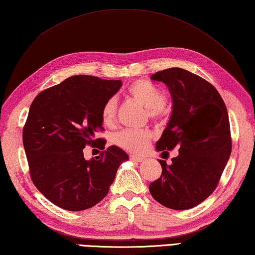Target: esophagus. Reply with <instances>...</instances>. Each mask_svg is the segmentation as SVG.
Segmentation results:
<instances>
[{
  "mask_svg": "<svg viewBox=\"0 0 255 255\" xmlns=\"http://www.w3.org/2000/svg\"><path fill=\"white\" fill-rule=\"evenodd\" d=\"M130 159L132 160V161H134V162H142V161H144V158H142V157H135V155H130Z\"/></svg>",
  "mask_w": 255,
  "mask_h": 255,
  "instance_id": "esophagus-1",
  "label": "esophagus"
}]
</instances>
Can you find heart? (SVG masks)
I'll return each mask as SVG.
<instances>
[{"label":"heart","mask_w":255,"mask_h":255,"mask_svg":"<svg viewBox=\"0 0 255 255\" xmlns=\"http://www.w3.org/2000/svg\"><path fill=\"white\" fill-rule=\"evenodd\" d=\"M128 94L133 100L148 109V114L153 120H162L166 116V94L161 88L155 86L149 80H136L128 87ZM118 101L115 97L107 100L102 109V120L105 125H112L116 118ZM151 140V133L146 128H128L121 131L115 137L116 143L121 148L130 152L140 153L144 151Z\"/></svg>","instance_id":"heart-1"}]
</instances>
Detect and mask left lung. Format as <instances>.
Here are the masks:
<instances>
[{
  "label": "left lung",
  "mask_w": 255,
  "mask_h": 255,
  "mask_svg": "<svg viewBox=\"0 0 255 255\" xmlns=\"http://www.w3.org/2000/svg\"><path fill=\"white\" fill-rule=\"evenodd\" d=\"M151 79L167 85L172 98L170 120L155 149L162 173L151 182L150 194L163 206L184 211L204 202L215 190L232 151L230 120L220 93L207 80L182 68L164 69Z\"/></svg>",
  "instance_id": "1"
}]
</instances>
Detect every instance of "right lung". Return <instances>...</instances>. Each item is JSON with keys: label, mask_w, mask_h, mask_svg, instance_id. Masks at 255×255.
<instances>
[{"label": "right lung", "mask_w": 255, "mask_h": 255, "mask_svg": "<svg viewBox=\"0 0 255 255\" xmlns=\"http://www.w3.org/2000/svg\"><path fill=\"white\" fill-rule=\"evenodd\" d=\"M122 86L121 80L71 76L44 89L30 106L23 146L30 176L44 197L66 211L95 206L109 193L116 171L128 155L112 145L96 160L84 158L87 144L105 149L102 109Z\"/></svg>", "instance_id": "right-lung-1"}]
</instances>
